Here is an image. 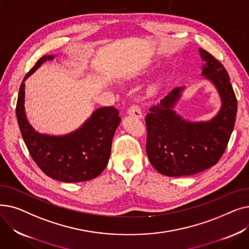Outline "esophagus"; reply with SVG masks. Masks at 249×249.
<instances>
[{"mask_svg":"<svg viewBox=\"0 0 249 249\" xmlns=\"http://www.w3.org/2000/svg\"><path fill=\"white\" fill-rule=\"evenodd\" d=\"M127 113L130 116H134V117L138 118V119H141V118L143 117L142 116V112H141L139 106H137V105H131V106H130V108L128 109Z\"/></svg>","mask_w":249,"mask_h":249,"instance_id":"1","label":"esophagus"}]
</instances>
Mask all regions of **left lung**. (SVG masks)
<instances>
[{
	"label": "left lung",
	"instance_id": "1",
	"mask_svg": "<svg viewBox=\"0 0 249 249\" xmlns=\"http://www.w3.org/2000/svg\"><path fill=\"white\" fill-rule=\"evenodd\" d=\"M199 51L206 61L202 74L217 88L222 107L209 122L184 120L173 110L184 89L181 87L151 106L145 117L146 152L150 163L163 176H191L215 165L227 147L236 120L237 99L227 71L208 51Z\"/></svg>",
	"mask_w": 249,
	"mask_h": 249
}]
</instances>
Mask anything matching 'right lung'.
<instances>
[{
	"mask_svg": "<svg viewBox=\"0 0 249 249\" xmlns=\"http://www.w3.org/2000/svg\"><path fill=\"white\" fill-rule=\"evenodd\" d=\"M44 55L24 77V81L40 65L53 59ZM20 86L16 116L26 146L41 171L54 179L80 182L97 178L107 166L112 140L121 118L114 107L96 110L76 131L64 136L39 134L26 119L24 110L25 84Z\"/></svg>",
	"mask_w": 249,
	"mask_h": 249,
	"instance_id": "right-lung-1",
	"label": "right lung"
}]
</instances>
